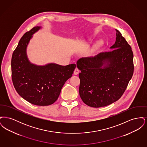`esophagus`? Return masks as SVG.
<instances>
[{
  "instance_id": "1",
  "label": "esophagus",
  "mask_w": 147,
  "mask_h": 147,
  "mask_svg": "<svg viewBox=\"0 0 147 147\" xmlns=\"http://www.w3.org/2000/svg\"><path fill=\"white\" fill-rule=\"evenodd\" d=\"M79 69H78V68H76L75 69L74 71V74H75V75H77V74H79Z\"/></svg>"
}]
</instances>
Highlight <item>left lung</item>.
Instances as JSON below:
<instances>
[{
  "mask_svg": "<svg viewBox=\"0 0 147 147\" xmlns=\"http://www.w3.org/2000/svg\"><path fill=\"white\" fill-rule=\"evenodd\" d=\"M109 52L77 62L81 71L79 95L86 105L101 107L117 101L126 90L134 71L133 54L130 45L119 30Z\"/></svg>",
  "mask_w": 147,
  "mask_h": 147,
  "instance_id": "left-lung-1",
  "label": "left lung"
}]
</instances>
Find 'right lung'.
I'll list each match as a JSON object with an SVG mask.
<instances>
[{"label":"right lung","instance_id":"1","mask_svg":"<svg viewBox=\"0 0 147 147\" xmlns=\"http://www.w3.org/2000/svg\"><path fill=\"white\" fill-rule=\"evenodd\" d=\"M41 28L34 27L21 37L12 56L11 77L14 88L22 98L34 105L48 106L58 99L64 84L72 76L76 65L49 63L37 65L30 62L27 47L32 35Z\"/></svg>","mask_w":147,"mask_h":147}]
</instances>
